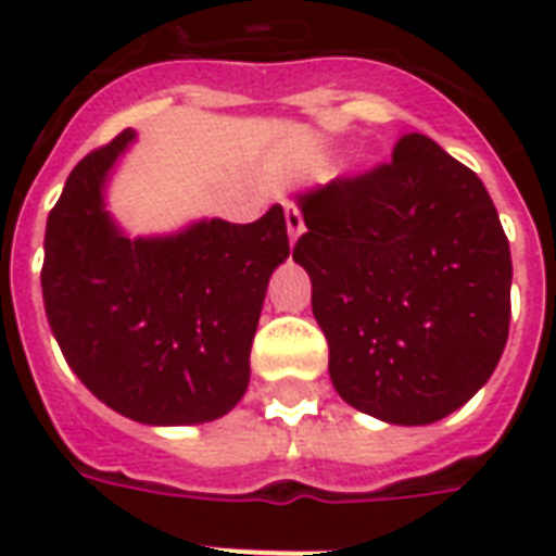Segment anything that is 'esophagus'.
<instances>
[{
	"instance_id": "1",
	"label": "esophagus",
	"mask_w": 556,
	"mask_h": 556,
	"mask_svg": "<svg viewBox=\"0 0 556 556\" xmlns=\"http://www.w3.org/2000/svg\"><path fill=\"white\" fill-rule=\"evenodd\" d=\"M286 225H288V239H291V244L303 236L305 225H303V216H300V210L296 207H286Z\"/></svg>"
}]
</instances>
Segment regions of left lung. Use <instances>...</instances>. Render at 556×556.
Masks as SVG:
<instances>
[{"mask_svg":"<svg viewBox=\"0 0 556 556\" xmlns=\"http://www.w3.org/2000/svg\"><path fill=\"white\" fill-rule=\"evenodd\" d=\"M291 199L338 395L401 427L465 406L510 323V248L482 178L413 132L383 167Z\"/></svg>","mask_w":556,"mask_h":556,"instance_id":"obj_1","label":"left lung"}]
</instances>
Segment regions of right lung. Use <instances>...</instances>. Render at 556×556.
I'll return each instance as SVG.
<instances>
[{
  "label": "right lung",
  "mask_w": 556,
  "mask_h": 556,
  "mask_svg": "<svg viewBox=\"0 0 556 556\" xmlns=\"http://www.w3.org/2000/svg\"><path fill=\"white\" fill-rule=\"evenodd\" d=\"M138 141L126 129L72 169L48 213L42 300L65 364L109 409L150 427L216 421L242 401L270 274L288 260L282 204L251 225L195 218L129 236L106 201Z\"/></svg>",
  "instance_id": "right-lung-1"
}]
</instances>
